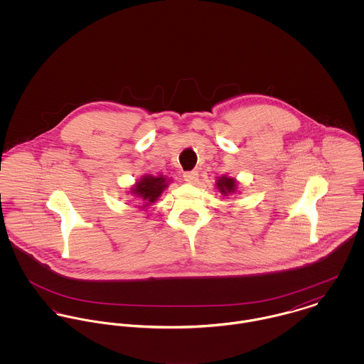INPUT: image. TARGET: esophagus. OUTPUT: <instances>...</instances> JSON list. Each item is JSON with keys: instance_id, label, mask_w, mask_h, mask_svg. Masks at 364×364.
Wrapping results in <instances>:
<instances>
[{"instance_id": "esophagus-1", "label": "esophagus", "mask_w": 364, "mask_h": 364, "mask_svg": "<svg viewBox=\"0 0 364 364\" xmlns=\"http://www.w3.org/2000/svg\"><path fill=\"white\" fill-rule=\"evenodd\" d=\"M183 178H185V181L186 182H191V183H193V182H196L198 181V178H199V172L198 171H186V172H183Z\"/></svg>"}]
</instances>
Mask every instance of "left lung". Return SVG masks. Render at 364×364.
<instances>
[{
    "mask_svg": "<svg viewBox=\"0 0 364 364\" xmlns=\"http://www.w3.org/2000/svg\"><path fill=\"white\" fill-rule=\"evenodd\" d=\"M217 186L220 188V192H221L223 195L235 192V181H234L232 178H225V176H224V178H220Z\"/></svg>",
    "mask_w": 364,
    "mask_h": 364,
    "instance_id": "left-lung-1",
    "label": "left lung"
}]
</instances>
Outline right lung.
<instances>
[{
	"label": "right lung",
	"mask_w": 364,
	"mask_h": 364,
	"mask_svg": "<svg viewBox=\"0 0 364 364\" xmlns=\"http://www.w3.org/2000/svg\"><path fill=\"white\" fill-rule=\"evenodd\" d=\"M164 188H166V179L164 176H143L133 189V193L143 200V206H150L161 196Z\"/></svg>",
	"instance_id": "obj_1"
}]
</instances>
